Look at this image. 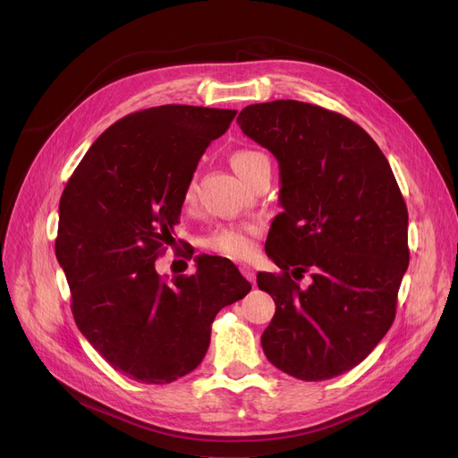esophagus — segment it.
<instances>
[{"mask_svg":"<svg viewBox=\"0 0 458 458\" xmlns=\"http://www.w3.org/2000/svg\"><path fill=\"white\" fill-rule=\"evenodd\" d=\"M242 273H243V276H245L252 285H256V271H254L252 267L243 266V267H242Z\"/></svg>","mask_w":458,"mask_h":458,"instance_id":"1","label":"esophagus"}]
</instances>
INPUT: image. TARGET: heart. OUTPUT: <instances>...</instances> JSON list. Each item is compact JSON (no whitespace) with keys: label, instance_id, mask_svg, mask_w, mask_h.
<instances>
[{"label":"heart","instance_id":"obj_1","mask_svg":"<svg viewBox=\"0 0 458 458\" xmlns=\"http://www.w3.org/2000/svg\"><path fill=\"white\" fill-rule=\"evenodd\" d=\"M230 163L233 166V171L239 174V178H243L247 182L259 166L269 163V159L266 154H261L258 150H239L232 156ZM195 187H197V182L195 178H191L183 191L185 204L192 202V199H195ZM258 235H259L258 225H223V226L213 228L204 237L202 245L215 254H221L233 259H247L256 252Z\"/></svg>","mask_w":458,"mask_h":458}]
</instances>
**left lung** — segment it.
Instances as JSON below:
<instances>
[{"mask_svg":"<svg viewBox=\"0 0 458 458\" xmlns=\"http://www.w3.org/2000/svg\"><path fill=\"white\" fill-rule=\"evenodd\" d=\"M237 124L280 166L284 211L266 252L282 275L258 273V287L276 304L263 352L301 380L338 377L362 362L395 319L408 211L390 163L352 120L319 106L254 104ZM304 272L308 288L294 282Z\"/></svg>","mask_w":458,"mask_h":458,"instance_id":"left-lung-1","label":"left lung"}]
</instances>
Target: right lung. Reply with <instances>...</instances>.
<instances>
[{"label": "right lung", "instance_id": "right-lung-1", "mask_svg": "<svg viewBox=\"0 0 458 458\" xmlns=\"http://www.w3.org/2000/svg\"><path fill=\"white\" fill-rule=\"evenodd\" d=\"M235 113H131L92 142L63 191L55 256L72 314L89 344L137 382L168 384L195 369L215 316L252 287L226 258H202L197 273L171 282L154 266L174 239L185 185Z\"/></svg>", "mask_w": 458, "mask_h": 458}]
</instances>
